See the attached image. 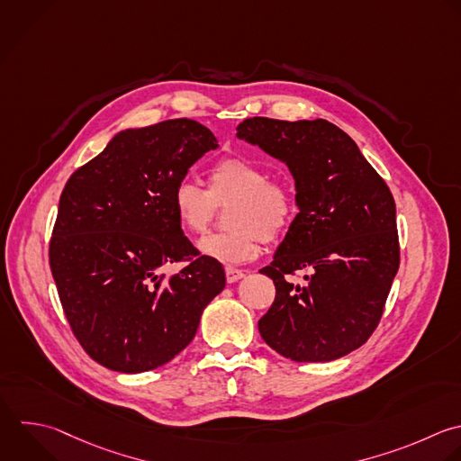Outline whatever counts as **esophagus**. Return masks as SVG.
Here are the masks:
<instances>
[{
  "label": "esophagus",
  "mask_w": 461,
  "mask_h": 461,
  "mask_svg": "<svg viewBox=\"0 0 461 461\" xmlns=\"http://www.w3.org/2000/svg\"><path fill=\"white\" fill-rule=\"evenodd\" d=\"M225 276H227L229 283H236L245 276V272L240 268H234V267H225Z\"/></svg>",
  "instance_id": "obj_1"
}]
</instances>
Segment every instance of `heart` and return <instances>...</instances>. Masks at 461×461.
I'll return each mask as SVG.
<instances>
[{"mask_svg":"<svg viewBox=\"0 0 461 461\" xmlns=\"http://www.w3.org/2000/svg\"><path fill=\"white\" fill-rule=\"evenodd\" d=\"M230 232L203 236L196 249L202 256L221 263H247L261 252V238H279L295 216V196L283 180H272L270 171L252 160L229 157L209 169V189L191 178L176 182L171 205L180 225L193 232H203L218 203L234 202Z\"/></svg>","mask_w":461,"mask_h":461,"instance_id":"heart-1","label":"heart"}]
</instances>
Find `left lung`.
Segmentation results:
<instances>
[{
	"mask_svg": "<svg viewBox=\"0 0 461 461\" xmlns=\"http://www.w3.org/2000/svg\"><path fill=\"white\" fill-rule=\"evenodd\" d=\"M236 137L286 164L299 209L259 270L276 285L258 322L263 340L295 362L351 353L376 328L398 272L393 194L355 140L324 119H245ZM295 269L307 270L303 285L285 277Z\"/></svg>",
	"mask_w": 461,
	"mask_h": 461,
	"instance_id": "left-lung-1",
	"label": "left lung"
}]
</instances>
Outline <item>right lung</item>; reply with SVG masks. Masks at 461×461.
Instances as JSON below:
<instances>
[{
	"label": "right lung",
	"mask_w": 461,
	"mask_h": 461,
	"mask_svg": "<svg viewBox=\"0 0 461 461\" xmlns=\"http://www.w3.org/2000/svg\"><path fill=\"white\" fill-rule=\"evenodd\" d=\"M216 148L211 130L191 119L122 130L63 189L50 268L76 337L108 369L169 362L225 288L223 267L207 256L171 277L162 272L196 254L171 193Z\"/></svg>",
	"instance_id": "add662e5"
}]
</instances>
